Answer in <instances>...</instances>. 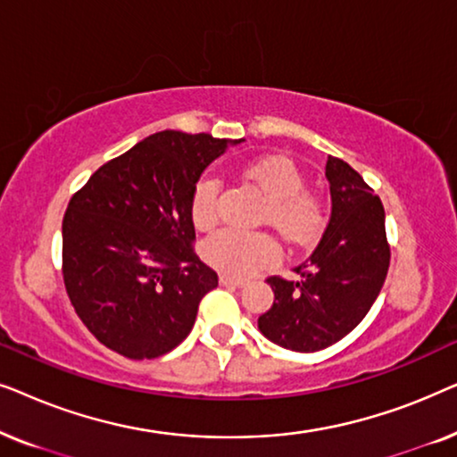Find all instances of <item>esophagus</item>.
Wrapping results in <instances>:
<instances>
[{
  "label": "esophagus",
  "mask_w": 457,
  "mask_h": 457,
  "mask_svg": "<svg viewBox=\"0 0 457 457\" xmlns=\"http://www.w3.org/2000/svg\"><path fill=\"white\" fill-rule=\"evenodd\" d=\"M220 285L222 287H245V280L230 277V274H220Z\"/></svg>",
  "instance_id": "esophagus-1"
}]
</instances>
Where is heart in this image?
I'll use <instances>...</instances> for the list:
<instances>
[{"label":"heart","mask_w":457,"mask_h":457,"mask_svg":"<svg viewBox=\"0 0 457 457\" xmlns=\"http://www.w3.org/2000/svg\"><path fill=\"white\" fill-rule=\"evenodd\" d=\"M243 174L258 185L270 199L266 220L291 245L314 239L322 227V204L314 193L303 189V177L295 162L287 155H262L243 168ZM220 180L212 174L199 180L191 199V216L197 227H208L218 216ZM204 260L216 270L233 277H249L278 258V247L268 235L247 233L241 228H222L205 239Z\"/></svg>","instance_id":"b5f03b06"}]
</instances>
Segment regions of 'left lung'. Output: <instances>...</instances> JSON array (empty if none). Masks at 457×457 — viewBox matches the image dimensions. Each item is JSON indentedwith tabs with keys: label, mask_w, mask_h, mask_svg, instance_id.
<instances>
[{
	"label": "left lung",
	"mask_w": 457,
	"mask_h": 457,
	"mask_svg": "<svg viewBox=\"0 0 457 457\" xmlns=\"http://www.w3.org/2000/svg\"><path fill=\"white\" fill-rule=\"evenodd\" d=\"M330 218L320 243L295 270L299 280L268 278L272 308L260 333L291 352H320L364 320L389 270L385 208L347 162L328 155Z\"/></svg>",
	"instance_id": "obj_1"
}]
</instances>
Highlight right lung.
<instances>
[{
  "label": "right lung",
  "mask_w": 457,
  "mask_h": 457,
  "mask_svg": "<svg viewBox=\"0 0 457 457\" xmlns=\"http://www.w3.org/2000/svg\"><path fill=\"white\" fill-rule=\"evenodd\" d=\"M243 139L162 130L104 164L62 222L68 297L99 343L130 360L187 339L218 274L193 253L191 199L212 162Z\"/></svg>",
  "instance_id": "add662e5"
}]
</instances>
